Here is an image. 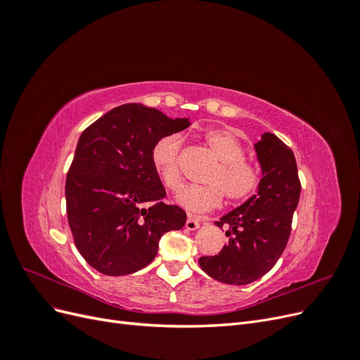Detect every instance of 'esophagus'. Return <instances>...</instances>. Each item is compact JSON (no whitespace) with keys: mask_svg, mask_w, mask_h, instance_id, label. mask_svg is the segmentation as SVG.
<instances>
[{"mask_svg":"<svg viewBox=\"0 0 360 360\" xmlns=\"http://www.w3.org/2000/svg\"><path fill=\"white\" fill-rule=\"evenodd\" d=\"M200 225H201V224H200V221L193 219V217H188V219H186V224H184V226H186V230H189V231L198 230Z\"/></svg>","mask_w":360,"mask_h":360,"instance_id":"obj_1","label":"esophagus"}]
</instances>
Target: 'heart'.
<instances>
[{
	"label": "heart",
	"mask_w": 360,
	"mask_h": 360,
	"mask_svg": "<svg viewBox=\"0 0 360 360\" xmlns=\"http://www.w3.org/2000/svg\"><path fill=\"white\" fill-rule=\"evenodd\" d=\"M201 139L219 163L207 177L209 184L184 188L177 195V202L192 213H205L221 205L224 193L231 204L250 197L259 186L261 172L252 162L243 159L245 148L238 138L230 130L210 129ZM180 147L181 138L168 134L160 136L150 151L151 165L169 191H177L183 184Z\"/></svg>",
	"instance_id": "heart-1"
}]
</instances>
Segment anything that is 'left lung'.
Here are the masks:
<instances>
[{
	"label": "left lung",
	"mask_w": 360,
	"mask_h": 360,
	"mask_svg": "<svg viewBox=\"0 0 360 360\" xmlns=\"http://www.w3.org/2000/svg\"><path fill=\"white\" fill-rule=\"evenodd\" d=\"M254 147L263 176L258 191L214 222L226 228L228 245L217 255L200 258V267L207 275L230 285L250 284L276 264L287 246L300 197L291 148L269 132Z\"/></svg>",
	"instance_id": "obj_1"
}]
</instances>
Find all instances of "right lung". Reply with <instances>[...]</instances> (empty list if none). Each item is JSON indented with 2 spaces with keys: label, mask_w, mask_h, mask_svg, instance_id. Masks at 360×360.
Listing matches in <instances>:
<instances>
[{
  "label": "right lung",
  "mask_w": 360,
  "mask_h": 360,
  "mask_svg": "<svg viewBox=\"0 0 360 360\" xmlns=\"http://www.w3.org/2000/svg\"><path fill=\"white\" fill-rule=\"evenodd\" d=\"M189 124V118L126 103L79 136L66 179L68 219L79 254L97 271L135 274L155 259L163 234L183 228L186 213L162 201L167 192L150 151L160 136Z\"/></svg>",
  "instance_id": "1"
}]
</instances>
